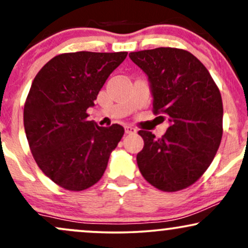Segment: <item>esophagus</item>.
Listing matches in <instances>:
<instances>
[{"instance_id": "34e87169", "label": "esophagus", "mask_w": 248, "mask_h": 248, "mask_svg": "<svg viewBox=\"0 0 248 248\" xmlns=\"http://www.w3.org/2000/svg\"><path fill=\"white\" fill-rule=\"evenodd\" d=\"M124 132H126V134H135L136 128H134L133 126H126L124 127Z\"/></svg>"}]
</instances>
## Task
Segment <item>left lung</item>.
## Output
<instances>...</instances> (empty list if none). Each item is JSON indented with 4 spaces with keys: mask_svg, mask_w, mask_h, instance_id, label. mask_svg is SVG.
<instances>
[{
    "mask_svg": "<svg viewBox=\"0 0 248 248\" xmlns=\"http://www.w3.org/2000/svg\"><path fill=\"white\" fill-rule=\"evenodd\" d=\"M129 58L149 78L154 114L166 115L171 124L160 139L139 130L144 142L136 156L139 169L161 191L186 189L206 171L220 144L219 88L206 67L186 50L157 47L130 52Z\"/></svg>",
    "mask_w": 248,
    "mask_h": 248,
    "instance_id": "obj_1",
    "label": "left lung"
}]
</instances>
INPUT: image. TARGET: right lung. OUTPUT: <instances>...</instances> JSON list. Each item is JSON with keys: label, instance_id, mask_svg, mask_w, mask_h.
I'll return each instance as SVG.
<instances>
[{"label": "right lung", "instance_id": "right-lung-1", "mask_svg": "<svg viewBox=\"0 0 248 248\" xmlns=\"http://www.w3.org/2000/svg\"><path fill=\"white\" fill-rule=\"evenodd\" d=\"M127 52L61 53L39 70L24 104L28 142L37 166L57 186L82 191L104 175L124 129L87 120V108Z\"/></svg>", "mask_w": 248, "mask_h": 248}]
</instances>
